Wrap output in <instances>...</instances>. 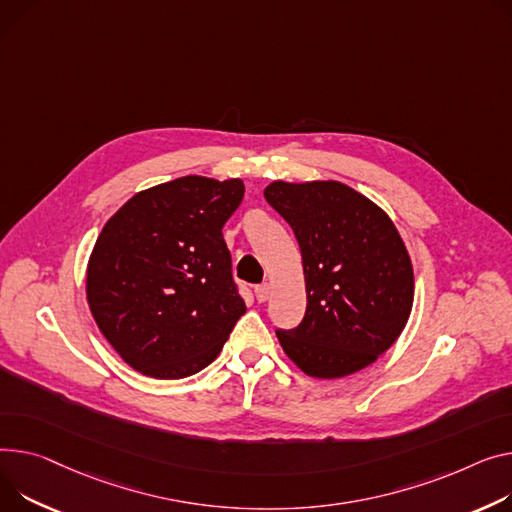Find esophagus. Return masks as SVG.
I'll use <instances>...</instances> for the list:
<instances>
[{
	"instance_id": "34e87169",
	"label": "esophagus",
	"mask_w": 512,
	"mask_h": 512,
	"mask_svg": "<svg viewBox=\"0 0 512 512\" xmlns=\"http://www.w3.org/2000/svg\"><path fill=\"white\" fill-rule=\"evenodd\" d=\"M269 294H271V286L265 282V284H259L257 288H255V298L259 300V302H265L267 298H269Z\"/></svg>"
}]
</instances>
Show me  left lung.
I'll return each instance as SVG.
<instances>
[{"mask_svg":"<svg viewBox=\"0 0 512 512\" xmlns=\"http://www.w3.org/2000/svg\"><path fill=\"white\" fill-rule=\"evenodd\" d=\"M265 199L294 230L306 313L276 335L309 377L342 379L377 362L414 304V267L393 220L339 181H274Z\"/></svg>","mask_w":512,"mask_h":512,"instance_id":"obj_1","label":"left lung"}]
</instances>
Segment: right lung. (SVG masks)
Instances as JSON below:
<instances>
[{
	"label": "right lung",
	"mask_w": 512,
	"mask_h": 512,
	"mask_svg": "<svg viewBox=\"0 0 512 512\" xmlns=\"http://www.w3.org/2000/svg\"><path fill=\"white\" fill-rule=\"evenodd\" d=\"M243 195L241 179L181 177L135 193L98 234L86 267L90 313L146 377L206 368L245 315L222 236Z\"/></svg>",
	"instance_id": "right-lung-1"
}]
</instances>
